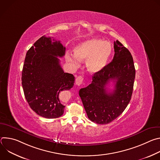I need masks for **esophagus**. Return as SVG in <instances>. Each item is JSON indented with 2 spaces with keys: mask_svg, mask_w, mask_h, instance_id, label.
<instances>
[{
  "mask_svg": "<svg viewBox=\"0 0 160 160\" xmlns=\"http://www.w3.org/2000/svg\"><path fill=\"white\" fill-rule=\"evenodd\" d=\"M83 77L82 76H78L77 77L76 80H75V83H76V85L80 86L82 83H83Z\"/></svg>",
  "mask_w": 160,
  "mask_h": 160,
  "instance_id": "esophagus-1",
  "label": "esophagus"
}]
</instances>
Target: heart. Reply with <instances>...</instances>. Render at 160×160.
<instances>
[{"label": "heart", "instance_id": "b5f03b06", "mask_svg": "<svg viewBox=\"0 0 160 160\" xmlns=\"http://www.w3.org/2000/svg\"><path fill=\"white\" fill-rule=\"evenodd\" d=\"M112 51L110 42L98 38H90L78 44L74 49L76 56L70 54L67 56V59L75 68L80 66V61L87 60L88 72L96 74L106 66Z\"/></svg>", "mask_w": 160, "mask_h": 160}]
</instances>
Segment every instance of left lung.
<instances>
[{
    "label": "left lung",
    "instance_id": "left-lung-1",
    "mask_svg": "<svg viewBox=\"0 0 160 160\" xmlns=\"http://www.w3.org/2000/svg\"><path fill=\"white\" fill-rule=\"evenodd\" d=\"M112 61L92 76V83L79 91L88 118L98 124H107L118 117L128 104L135 77L133 58L118 40L114 42ZM110 81L115 89L108 91Z\"/></svg>",
    "mask_w": 160,
    "mask_h": 160
}]
</instances>
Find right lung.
Here are the masks:
<instances>
[{
  "instance_id": "right-lung-1",
  "label": "right lung",
  "mask_w": 160,
  "mask_h": 160,
  "mask_svg": "<svg viewBox=\"0 0 160 160\" xmlns=\"http://www.w3.org/2000/svg\"><path fill=\"white\" fill-rule=\"evenodd\" d=\"M51 37L42 36L27 51L22 71V86L25 98L37 115L46 118L62 115L64 109L60 93L71 89L75 82L72 74L64 73L58 57L66 48Z\"/></svg>"
}]
</instances>
